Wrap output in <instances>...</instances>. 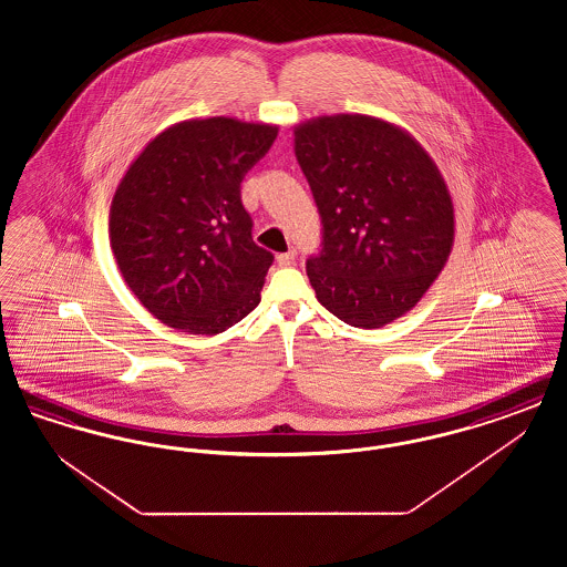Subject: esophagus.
<instances>
[{
    "instance_id": "1",
    "label": "esophagus",
    "mask_w": 567,
    "mask_h": 567,
    "mask_svg": "<svg viewBox=\"0 0 567 567\" xmlns=\"http://www.w3.org/2000/svg\"><path fill=\"white\" fill-rule=\"evenodd\" d=\"M276 261H278V266H282V268L293 266V261H296V248H289L287 252H280V255L276 257Z\"/></svg>"
}]
</instances>
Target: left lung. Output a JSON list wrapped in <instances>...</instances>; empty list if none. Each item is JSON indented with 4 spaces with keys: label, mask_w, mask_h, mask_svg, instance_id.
Returning <instances> with one entry per match:
<instances>
[{
    "label": "left lung",
    "mask_w": 567,
    "mask_h": 567,
    "mask_svg": "<svg viewBox=\"0 0 567 567\" xmlns=\"http://www.w3.org/2000/svg\"><path fill=\"white\" fill-rule=\"evenodd\" d=\"M296 155L323 220L308 278L340 321L378 329L410 312L444 270L455 208L430 153L370 114L299 123Z\"/></svg>",
    "instance_id": "8db88e82"
}]
</instances>
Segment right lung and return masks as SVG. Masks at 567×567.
<instances>
[{
    "label": "right lung",
    "mask_w": 567,
    "mask_h": 567,
    "mask_svg": "<svg viewBox=\"0 0 567 567\" xmlns=\"http://www.w3.org/2000/svg\"><path fill=\"white\" fill-rule=\"evenodd\" d=\"M278 125L189 118L155 135L110 204V246L125 285L162 323L216 336L261 301L274 255L252 243L240 183Z\"/></svg>",
    "instance_id": "add662e5"
}]
</instances>
